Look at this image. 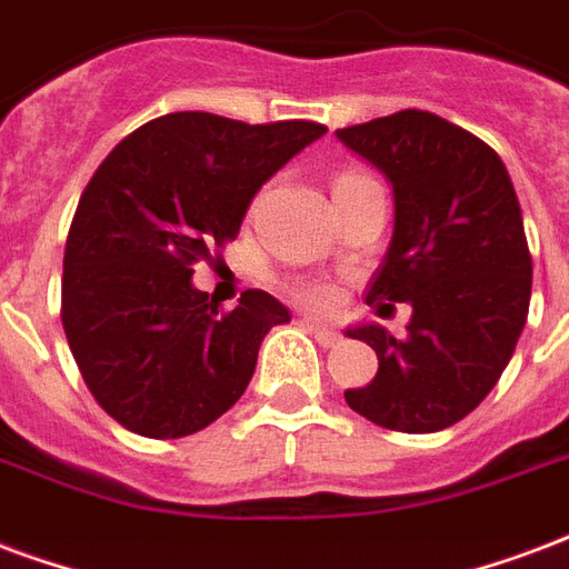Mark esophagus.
<instances>
[{"label":"esophagus","mask_w":569,"mask_h":569,"mask_svg":"<svg viewBox=\"0 0 569 569\" xmlns=\"http://www.w3.org/2000/svg\"><path fill=\"white\" fill-rule=\"evenodd\" d=\"M300 323H302V327H306V330L311 332V336H315V339H318L320 348H332V345L339 341V332L330 330V327H327V323H320V320L302 318Z\"/></svg>","instance_id":"obj_1"}]
</instances>
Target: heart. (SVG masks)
<instances>
[{
	"label": "heart",
	"instance_id": "1",
	"mask_svg": "<svg viewBox=\"0 0 569 569\" xmlns=\"http://www.w3.org/2000/svg\"><path fill=\"white\" fill-rule=\"evenodd\" d=\"M353 179H362V173H341L336 177L332 188L341 186V182H353ZM290 293L302 302V306H311V309H327L336 302V290L330 284H320V281H300V284H293Z\"/></svg>",
	"mask_w": 569,
	"mask_h": 569
}]
</instances>
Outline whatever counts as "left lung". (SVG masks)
<instances>
[{"mask_svg":"<svg viewBox=\"0 0 569 569\" xmlns=\"http://www.w3.org/2000/svg\"><path fill=\"white\" fill-rule=\"evenodd\" d=\"M392 182L396 228L369 306L411 302L396 339L348 330L378 353V375L345 392L392 431H441L480 405L507 369L531 302V251L510 173L489 143L429 110H399L336 131Z\"/></svg>","mask_w":569,"mask_h":569,"instance_id":"left-lung-1","label":"left lung"}]
</instances>
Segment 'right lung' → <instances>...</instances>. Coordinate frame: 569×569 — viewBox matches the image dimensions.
<instances>
[{
  "mask_svg": "<svg viewBox=\"0 0 569 569\" xmlns=\"http://www.w3.org/2000/svg\"><path fill=\"white\" fill-rule=\"evenodd\" d=\"M327 131L249 126L203 110L158 117L98 164L62 260V327L92 399L143 438L207 429L249 387L258 348L290 311L246 290L219 311L194 263L237 239L251 198Z\"/></svg>",
  "mask_w": 569,
  "mask_h": 569,
  "instance_id": "1",
  "label": "right lung"
}]
</instances>
